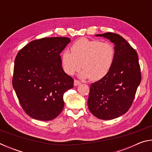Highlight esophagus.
I'll list each match as a JSON object with an SVG mask.
<instances>
[{
  "instance_id": "34e87169",
  "label": "esophagus",
  "mask_w": 152,
  "mask_h": 152,
  "mask_svg": "<svg viewBox=\"0 0 152 152\" xmlns=\"http://www.w3.org/2000/svg\"><path fill=\"white\" fill-rule=\"evenodd\" d=\"M80 84H81V82H80L78 81V80H74V86H79Z\"/></svg>"
}]
</instances>
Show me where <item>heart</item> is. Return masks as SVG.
Instances as JSON below:
<instances>
[{
  "mask_svg": "<svg viewBox=\"0 0 152 152\" xmlns=\"http://www.w3.org/2000/svg\"><path fill=\"white\" fill-rule=\"evenodd\" d=\"M72 53L64 51L61 55L64 70L72 76L80 69H84L79 74L82 79L89 78L96 81L106 76L112 68L115 50L109 42L82 38L73 43Z\"/></svg>",
  "mask_w": 152,
  "mask_h": 152,
  "instance_id": "b5f03b06",
  "label": "heart"
}]
</instances>
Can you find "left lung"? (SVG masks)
<instances>
[{
  "label": "left lung",
  "mask_w": 152,
  "mask_h": 152,
  "mask_svg": "<svg viewBox=\"0 0 152 152\" xmlns=\"http://www.w3.org/2000/svg\"><path fill=\"white\" fill-rule=\"evenodd\" d=\"M115 45V60L109 72L92 83L88 107L100 119L110 120L121 116L132 106L141 75L137 53L124 38L113 33L95 35Z\"/></svg>",
  "instance_id": "left-lung-1"
}]
</instances>
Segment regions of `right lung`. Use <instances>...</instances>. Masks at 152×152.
Instances as JSON below:
<instances>
[{
  "label": "right lung",
  "mask_w": 152,
  "mask_h": 152,
  "mask_svg": "<svg viewBox=\"0 0 152 152\" xmlns=\"http://www.w3.org/2000/svg\"><path fill=\"white\" fill-rule=\"evenodd\" d=\"M70 41L64 37L32 41L15 58L12 86L33 119L50 121L62 111L64 94L73 88L74 80L64 71L60 53Z\"/></svg>",
  "instance_id": "obj_1"
}]
</instances>
